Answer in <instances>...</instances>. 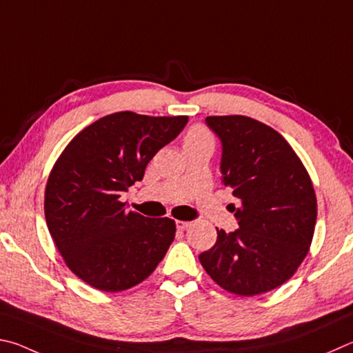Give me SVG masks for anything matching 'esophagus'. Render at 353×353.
Returning a JSON list of instances; mask_svg holds the SVG:
<instances>
[{"label": "esophagus", "mask_w": 353, "mask_h": 353, "mask_svg": "<svg viewBox=\"0 0 353 353\" xmlns=\"http://www.w3.org/2000/svg\"><path fill=\"white\" fill-rule=\"evenodd\" d=\"M175 225H176V228L178 230H186V228H189L190 226V221H183V220H176L175 221Z\"/></svg>", "instance_id": "1"}]
</instances>
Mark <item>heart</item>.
<instances>
[{"mask_svg":"<svg viewBox=\"0 0 353 353\" xmlns=\"http://www.w3.org/2000/svg\"><path fill=\"white\" fill-rule=\"evenodd\" d=\"M186 141H211V136H209L205 128L195 127L188 133Z\"/></svg>","mask_w":353,"mask_h":353,"instance_id":"heart-1","label":"heart"}]
</instances>
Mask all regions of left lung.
<instances>
[{
    "instance_id": "1",
    "label": "left lung",
    "mask_w": 353,
    "mask_h": 353,
    "mask_svg": "<svg viewBox=\"0 0 353 353\" xmlns=\"http://www.w3.org/2000/svg\"><path fill=\"white\" fill-rule=\"evenodd\" d=\"M221 142V183L232 189L239 230L217 228L199 256L226 292L256 296L287 282L304 261L316 225V195L301 159L282 136L246 116H209Z\"/></svg>"
}]
</instances>
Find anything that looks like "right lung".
<instances>
[{"instance_id": "obj_1", "label": "right lung", "mask_w": 353, "mask_h": 353, "mask_svg": "<svg viewBox=\"0 0 353 353\" xmlns=\"http://www.w3.org/2000/svg\"><path fill=\"white\" fill-rule=\"evenodd\" d=\"M188 121L121 111L92 122L60 154L48 178L45 217L68 268L88 285L122 292L164 259L175 221L147 219L119 199Z\"/></svg>"}]
</instances>
